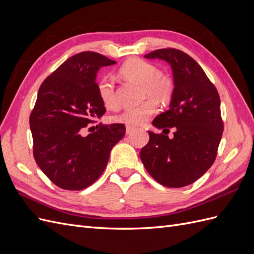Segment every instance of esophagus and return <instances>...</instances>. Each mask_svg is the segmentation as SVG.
<instances>
[{
    "mask_svg": "<svg viewBox=\"0 0 254 254\" xmlns=\"http://www.w3.org/2000/svg\"><path fill=\"white\" fill-rule=\"evenodd\" d=\"M134 130V127H132V126H127L126 127V133L127 134H129V133H131L132 131Z\"/></svg>",
    "mask_w": 254,
    "mask_h": 254,
    "instance_id": "1",
    "label": "esophagus"
}]
</instances>
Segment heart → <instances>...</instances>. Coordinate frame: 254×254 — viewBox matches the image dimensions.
<instances>
[{"instance_id":"obj_1","label":"heart","mask_w":254,"mask_h":254,"mask_svg":"<svg viewBox=\"0 0 254 254\" xmlns=\"http://www.w3.org/2000/svg\"><path fill=\"white\" fill-rule=\"evenodd\" d=\"M119 75L123 79L142 87V94L148 101L134 107L122 110L111 117L113 123L128 126H140L145 124L151 115L158 110L159 104H168L175 93V83L170 76L161 74L159 67L143 59L132 58L122 64ZM97 94L106 108H115L118 106V95L114 82L108 77L99 78L96 83Z\"/></svg>"}]
</instances>
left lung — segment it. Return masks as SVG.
Listing matches in <instances>:
<instances>
[{
    "label": "left lung",
    "instance_id": "left-lung-1",
    "mask_svg": "<svg viewBox=\"0 0 254 254\" xmlns=\"http://www.w3.org/2000/svg\"><path fill=\"white\" fill-rule=\"evenodd\" d=\"M144 57L171 64L175 93L168 110L152 121L163 132L148 131L149 141L140 158L160 184L187 187L205 174L216 158L224 130L218 92L202 67L180 50H156ZM171 127L174 135L168 138Z\"/></svg>",
    "mask_w": 254,
    "mask_h": 254
}]
</instances>
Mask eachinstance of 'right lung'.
I'll return each instance as SVG.
<instances>
[{
    "mask_svg": "<svg viewBox=\"0 0 254 254\" xmlns=\"http://www.w3.org/2000/svg\"><path fill=\"white\" fill-rule=\"evenodd\" d=\"M117 61L95 52L65 60L44 79L29 117L34 158L57 187L80 190L94 183L108 163L113 146L125 135L124 124L81 131L106 112L96 90V74Z\"/></svg>",
    "mask_w": 254,
    "mask_h": 254,
    "instance_id": "obj_1",
    "label": "right lung"
}]
</instances>
